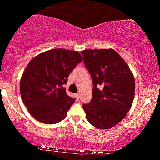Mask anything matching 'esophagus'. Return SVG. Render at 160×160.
I'll use <instances>...</instances> for the list:
<instances>
[{
	"label": "esophagus",
	"instance_id": "obj_1",
	"mask_svg": "<svg viewBox=\"0 0 160 160\" xmlns=\"http://www.w3.org/2000/svg\"><path fill=\"white\" fill-rule=\"evenodd\" d=\"M76 98L78 100H79L80 99V94H76Z\"/></svg>",
	"mask_w": 160,
	"mask_h": 160
}]
</instances>
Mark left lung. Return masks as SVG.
<instances>
[{
	"label": "left lung",
	"mask_w": 160,
	"mask_h": 160,
	"mask_svg": "<svg viewBox=\"0 0 160 160\" xmlns=\"http://www.w3.org/2000/svg\"><path fill=\"white\" fill-rule=\"evenodd\" d=\"M81 53L94 85L91 102L82 105L87 120L97 128H112L125 117L132 106L133 74L112 48L86 49Z\"/></svg>",
	"instance_id": "obj_1"
}]
</instances>
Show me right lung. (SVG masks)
I'll use <instances>...</instances> for the list:
<instances>
[{"mask_svg": "<svg viewBox=\"0 0 160 160\" xmlns=\"http://www.w3.org/2000/svg\"><path fill=\"white\" fill-rule=\"evenodd\" d=\"M82 61L77 51L53 48L29 61L21 77L20 91L24 104L36 120L54 124L66 118L75 99L68 95L63 85Z\"/></svg>", "mask_w": 160, "mask_h": 160, "instance_id": "1", "label": "right lung"}]
</instances>
